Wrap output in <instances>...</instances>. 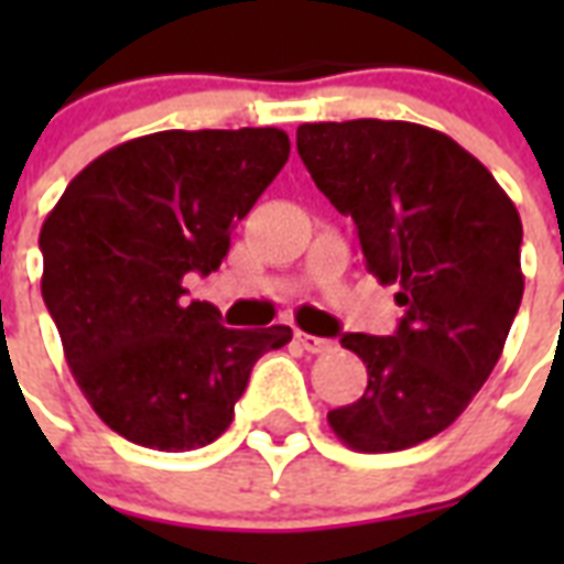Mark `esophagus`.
Wrapping results in <instances>:
<instances>
[{
  "label": "esophagus",
  "mask_w": 564,
  "mask_h": 564,
  "mask_svg": "<svg viewBox=\"0 0 564 564\" xmlns=\"http://www.w3.org/2000/svg\"><path fill=\"white\" fill-rule=\"evenodd\" d=\"M295 344L307 350V354H329L335 344L329 338H317V335H307V332H299L295 329Z\"/></svg>",
  "instance_id": "1"
}]
</instances>
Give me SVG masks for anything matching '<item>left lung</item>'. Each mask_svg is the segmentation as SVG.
Instances as JSON below:
<instances>
[{
    "label": "left lung",
    "instance_id": "left-lung-1",
    "mask_svg": "<svg viewBox=\"0 0 564 564\" xmlns=\"http://www.w3.org/2000/svg\"><path fill=\"white\" fill-rule=\"evenodd\" d=\"M295 148L404 307L387 338H341L368 387L329 411L332 432L359 453L416 447L468 408L505 350L522 302L520 214L484 162L420 123H302Z\"/></svg>",
    "mask_w": 564,
    "mask_h": 564
}]
</instances>
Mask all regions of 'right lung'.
I'll list each match as a JSON object with an SVG mask.
<instances>
[{
	"instance_id": "add662e5",
	"label": "right lung",
	"mask_w": 564,
	"mask_h": 564,
	"mask_svg": "<svg viewBox=\"0 0 564 564\" xmlns=\"http://www.w3.org/2000/svg\"><path fill=\"white\" fill-rule=\"evenodd\" d=\"M290 156L283 129H169L105 150L39 235L42 295L93 411L132 444L205 447L229 429L257 359L290 326L226 329L184 278L220 269L229 235Z\"/></svg>"
}]
</instances>
